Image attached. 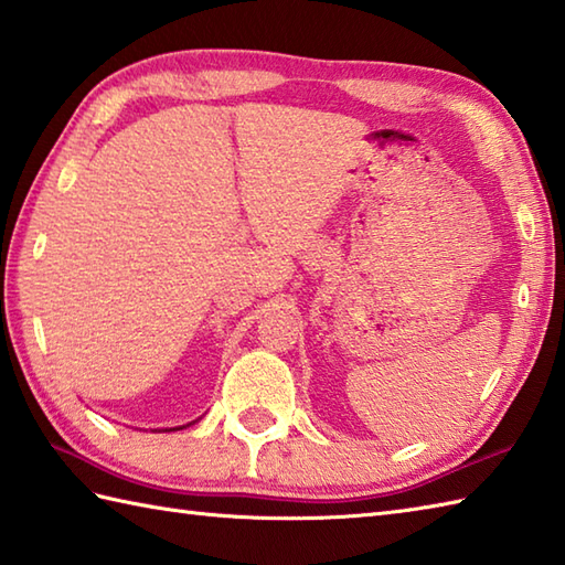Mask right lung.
Masks as SVG:
<instances>
[{"label": "right lung", "mask_w": 565, "mask_h": 565, "mask_svg": "<svg viewBox=\"0 0 565 565\" xmlns=\"http://www.w3.org/2000/svg\"><path fill=\"white\" fill-rule=\"evenodd\" d=\"M195 424V422H193ZM188 426H191V424H188ZM181 428H185V426H181ZM169 430H179V428H169Z\"/></svg>", "instance_id": "right-lung-1"}]
</instances>
